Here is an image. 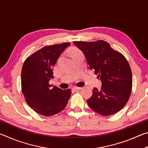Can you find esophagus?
Segmentation results:
<instances>
[{
    "instance_id": "1",
    "label": "esophagus",
    "mask_w": 148,
    "mask_h": 148,
    "mask_svg": "<svg viewBox=\"0 0 148 148\" xmlns=\"http://www.w3.org/2000/svg\"><path fill=\"white\" fill-rule=\"evenodd\" d=\"M72 89L74 90V91H79V90H81L82 89V87H74Z\"/></svg>"
}]
</instances>
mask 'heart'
Segmentation results:
<instances>
[{"instance_id": "obj_1", "label": "heart", "mask_w": 148, "mask_h": 148, "mask_svg": "<svg viewBox=\"0 0 148 148\" xmlns=\"http://www.w3.org/2000/svg\"><path fill=\"white\" fill-rule=\"evenodd\" d=\"M80 53V52H79V51H75V52H74V53H73V55H74V54H76V53Z\"/></svg>"}]
</instances>
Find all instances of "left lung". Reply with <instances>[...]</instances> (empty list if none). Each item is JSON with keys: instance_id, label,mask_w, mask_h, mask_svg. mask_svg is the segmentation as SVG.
I'll use <instances>...</instances> for the list:
<instances>
[{"instance_id": "obj_1", "label": "left lung", "mask_w": 148, "mask_h": 148, "mask_svg": "<svg viewBox=\"0 0 148 148\" xmlns=\"http://www.w3.org/2000/svg\"><path fill=\"white\" fill-rule=\"evenodd\" d=\"M73 43L83 51L90 69L95 70L102 81L101 89L94 87L92 96L87 100L90 108L104 116L117 113L128 102L131 93L132 72L127 60L102 40Z\"/></svg>"}]
</instances>
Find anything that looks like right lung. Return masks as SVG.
Listing matches in <instances>:
<instances>
[{"label":"right lung","instance_id":"1","mask_svg":"<svg viewBox=\"0 0 148 148\" xmlns=\"http://www.w3.org/2000/svg\"><path fill=\"white\" fill-rule=\"evenodd\" d=\"M69 42L43 47L27 57L21 70V89L27 103L44 116L59 113L66 107L71 89L62 90L49 84L53 67Z\"/></svg>","mask_w":148,"mask_h":148}]
</instances>
